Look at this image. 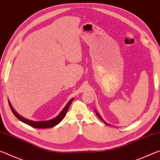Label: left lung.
Masks as SVG:
<instances>
[{
	"mask_svg": "<svg viewBox=\"0 0 160 160\" xmlns=\"http://www.w3.org/2000/svg\"><path fill=\"white\" fill-rule=\"evenodd\" d=\"M95 113H96V114H97V116H99V118H101V120H102V121H103V122H104V123L105 124H107V125H109V126H110V125H109V124H108V123H107V122H105V121H104V120H103V118H102L101 117V116H100V115L99 114V113H98V112H97L96 110H95Z\"/></svg>",
	"mask_w": 160,
	"mask_h": 160,
	"instance_id": "1",
	"label": "left lung"
}]
</instances>
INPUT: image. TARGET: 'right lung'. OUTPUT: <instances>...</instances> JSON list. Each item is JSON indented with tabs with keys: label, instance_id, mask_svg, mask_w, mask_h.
Masks as SVG:
<instances>
[{
	"label": "right lung",
	"instance_id": "add662e5",
	"mask_svg": "<svg viewBox=\"0 0 160 160\" xmlns=\"http://www.w3.org/2000/svg\"><path fill=\"white\" fill-rule=\"evenodd\" d=\"M73 99L74 98H72L67 103V104L65 106L63 110H62L61 112L59 113V114L57 116H56L55 118L51 119V120L41 121H34L29 120L28 118L22 117V116H21L19 113L16 112V111L14 109H13V107L11 105V104H10L9 100H8V103H9V106L12 110L13 114H14L16 117L19 119V120L21 121L22 122L28 124V125L33 127V128H52V127L57 125V124H58L62 120H63Z\"/></svg>",
	"mask_w": 160,
	"mask_h": 160
}]
</instances>
